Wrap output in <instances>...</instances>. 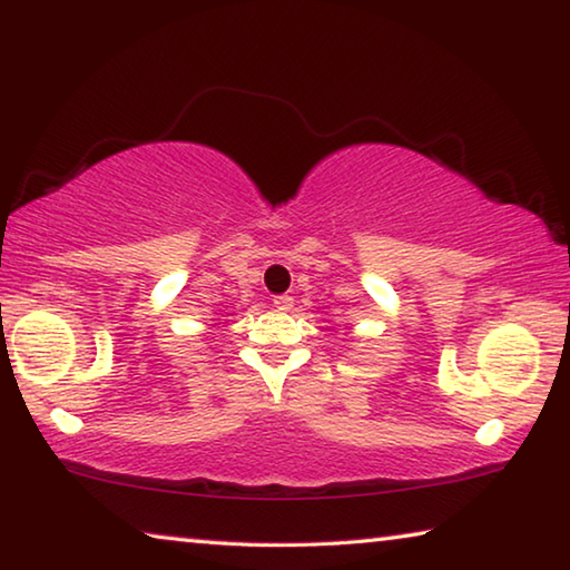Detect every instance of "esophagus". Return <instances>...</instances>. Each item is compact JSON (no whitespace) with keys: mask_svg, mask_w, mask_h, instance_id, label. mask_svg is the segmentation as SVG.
<instances>
[{"mask_svg":"<svg viewBox=\"0 0 570 570\" xmlns=\"http://www.w3.org/2000/svg\"><path fill=\"white\" fill-rule=\"evenodd\" d=\"M274 306L278 308V312H292V306H294V298L288 296V294L274 296Z\"/></svg>","mask_w":570,"mask_h":570,"instance_id":"1","label":"esophagus"}]
</instances>
